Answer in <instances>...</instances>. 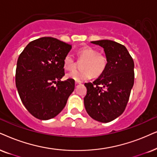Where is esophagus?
Returning a JSON list of instances; mask_svg holds the SVG:
<instances>
[{"instance_id": "obj_1", "label": "esophagus", "mask_w": 157, "mask_h": 157, "mask_svg": "<svg viewBox=\"0 0 157 157\" xmlns=\"http://www.w3.org/2000/svg\"><path fill=\"white\" fill-rule=\"evenodd\" d=\"M81 85V82H75V85Z\"/></svg>"}]
</instances>
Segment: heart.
Returning a JSON list of instances; mask_svg holds the SVG:
<instances>
[{"label": "heart", "mask_w": 157, "mask_h": 157, "mask_svg": "<svg viewBox=\"0 0 157 157\" xmlns=\"http://www.w3.org/2000/svg\"><path fill=\"white\" fill-rule=\"evenodd\" d=\"M79 59L85 60L81 68L82 70H73L67 75V78L72 79L75 82H82L90 79L91 76L98 77L106 68L107 61L104 55L98 53L93 48L85 46L77 51ZM63 65L67 70H72L75 67V61L70 53H67L63 59Z\"/></svg>", "instance_id": "b5f03b06"}]
</instances>
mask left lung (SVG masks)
<instances>
[{
  "label": "left lung",
  "instance_id": "left-lung-1",
  "mask_svg": "<svg viewBox=\"0 0 157 157\" xmlns=\"http://www.w3.org/2000/svg\"><path fill=\"white\" fill-rule=\"evenodd\" d=\"M104 48L105 71L93 82L85 83L86 112L93 120L109 122L122 114L134 84V61L125 46L110 40L92 41Z\"/></svg>",
  "mask_w": 157,
  "mask_h": 157
}]
</instances>
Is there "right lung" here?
Instances as JSON below:
<instances>
[{"instance_id": "1", "label": "right lung", "mask_w": 157, "mask_h": 157, "mask_svg": "<svg viewBox=\"0 0 157 157\" xmlns=\"http://www.w3.org/2000/svg\"><path fill=\"white\" fill-rule=\"evenodd\" d=\"M71 48L68 43L43 37L29 43L19 55L16 86L24 106L39 120L57 116L75 90L72 79L61 81L64 75L63 59Z\"/></svg>"}]
</instances>
